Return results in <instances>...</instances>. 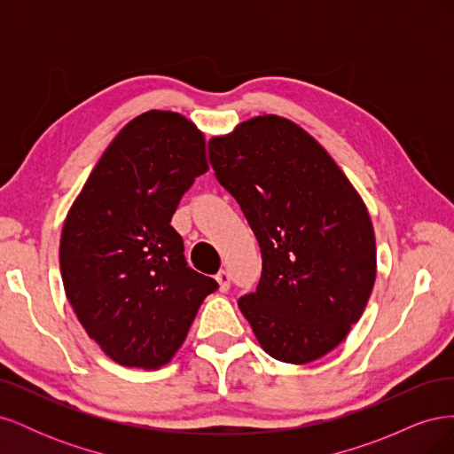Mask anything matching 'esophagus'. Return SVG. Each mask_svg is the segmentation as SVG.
<instances>
[{
	"mask_svg": "<svg viewBox=\"0 0 454 454\" xmlns=\"http://www.w3.org/2000/svg\"><path fill=\"white\" fill-rule=\"evenodd\" d=\"M215 280H217L219 290H222V292H227L229 287H231V274L227 270H219L215 274Z\"/></svg>",
	"mask_w": 454,
	"mask_h": 454,
	"instance_id": "esophagus-1",
	"label": "esophagus"
}]
</instances>
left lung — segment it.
<instances>
[{
    "instance_id": "8db88e82",
    "label": "left lung",
    "mask_w": 454,
    "mask_h": 454,
    "mask_svg": "<svg viewBox=\"0 0 454 454\" xmlns=\"http://www.w3.org/2000/svg\"><path fill=\"white\" fill-rule=\"evenodd\" d=\"M208 159L261 248V280L239 299L259 345L287 364L322 358L360 320L375 284L362 199L318 142L277 115L214 138Z\"/></svg>"
}]
</instances>
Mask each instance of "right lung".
Instances as JSON below:
<instances>
[{"label":"right lung","mask_w":454,"mask_h":454,"mask_svg":"<svg viewBox=\"0 0 454 454\" xmlns=\"http://www.w3.org/2000/svg\"><path fill=\"white\" fill-rule=\"evenodd\" d=\"M208 170L204 136L172 112L130 121L66 217L60 270L81 325L121 365L155 369L182 347L217 282L187 265L170 222Z\"/></svg>","instance_id":"1"}]
</instances>
